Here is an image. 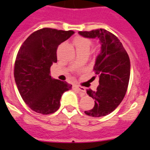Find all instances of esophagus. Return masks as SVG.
Returning a JSON list of instances; mask_svg holds the SVG:
<instances>
[{
	"label": "esophagus",
	"instance_id": "1",
	"mask_svg": "<svg viewBox=\"0 0 150 150\" xmlns=\"http://www.w3.org/2000/svg\"><path fill=\"white\" fill-rule=\"evenodd\" d=\"M74 88H76V89H77V90L80 91V92H82V93H83L84 95H85L86 89L84 87H83V86H74Z\"/></svg>",
	"mask_w": 150,
	"mask_h": 150
}]
</instances>
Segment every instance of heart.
Here are the masks:
<instances>
[{"label":"heart","mask_w":150,"mask_h":150,"mask_svg":"<svg viewBox=\"0 0 150 150\" xmlns=\"http://www.w3.org/2000/svg\"><path fill=\"white\" fill-rule=\"evenodd\" d=\"M74 45L76 50H89L91 46V41L83 37H76L74 39Z\"/></svg>","instance_id":"1"}]
</instances>
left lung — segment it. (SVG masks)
Here are the masks:
<instances>
[{"mask_svg":"<svg viewBox=\"0 0 150 150\" xmlns=\"http://www.w3.org/2000/svg\"><path fill=\"white\" fill-rule=\"evenodd\" d=\"M84 38H96L101 45L93 69L99 78L96 90L86 93L95 99L93 109L85 111L92 117H102L112 112L120 105L126 94L130 74L129 56L122 43L114 34L105 29L79 32Z\"/></svg>","mask_w":150,"mask_h":150,"instance_id":"left-lung-1","label":"left lung"}]
</instances>
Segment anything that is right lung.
<instances>
[{"label": "right lung", "instance_id": "add662e5", "mask_svg": "<svg viewBox=\"0 0 150 150\" xmlns=\"http://www.w3.org/2000/svg\"><path fill=\"white\" fill-rule=\"evenodd\" d=\"M74 34L44 28L34 32L20 47L14 67V78L25 104L37 113L48 115L60 108L63 93L72 85L51 76L50 68L57 60L61 43Z\"/></svg>", "mask_w": 150, "mask_h": 150}]
</instances>
